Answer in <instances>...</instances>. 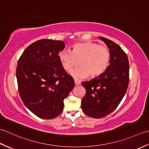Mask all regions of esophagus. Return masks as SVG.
Instances as JSON below:
<instances>
[{
  "instance_id": "obj_1",
  "label": "esophagus",
  "mask_w": 149,
  "mask_h": 149,
  "mask_svg": "<svg viewBox=\"0 0 149 149\" xmlns=\"http://www.w3.org/2000/svg\"><path fill=\"white\" fill-rule=\"evenodd\" d=\"M74 83H75V84L76 85V86H78V85H80L81 84V82L79 81L76 80V79L74 80Z\"/></svg>"
}]
</instances>
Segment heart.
Masks as SVG:
<instances>
[{
  "mask_svg": "<svg viewBox=\"0 0 149 149\" xmlns=\"http://www.w3.org/2000/svg\"><path fill=\"white\" fill-rule=\"evenodd\" d=\"M58 58L63 68L67 72L80 61L81 66L70 72L74 77L83 79L90 75L91 78H95L107 69L110 61V52L106 46L88 42L74 44L72 52L68 50H61Z\"/></svg>",
  "mask_w": 149,
  "mask_h": 149,
  "instance_id": "b5f03b06",
  "label": "heart"
}]
</instances>
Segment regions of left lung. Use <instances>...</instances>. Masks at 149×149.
<instances>
[{"label": "left lung", "instance_id": "left-lung-1", "mask_svg": "<svg viewBox=\"0 0 149 149\" xmlns=\"http://www.w3.org/2000/svg\"><path fill=\"white\" fill-rule=\"evenodd\" d=\"M108 47L110 65L99 77L81 83L86 94L81 101L84 113L90 117L101 118L115 110L127 91L129 81L127 56L118 44L99 37Z\"/></svg>", "mask_w": 149, "mask_h": 149}]
</instances>
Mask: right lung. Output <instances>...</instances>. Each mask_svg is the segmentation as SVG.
<instances>
[{"mask_svg": "<svg viewBox=\"0 0 149 149\" xmlns=\"http://www.w3.org/2000/svg\"><path fill=\"white\" fill-rule=\"evenodd\" d=\"M63 41L42 39L27 47L19 58L17 75L19 95L28 109L43 119H52L63 110V100L74 87V79L58 58Z\"/></svg>", "mask_w": 149, "mask_h": 149, "instance_id": "right-lung-1", "label": "right lung"}]
</instances>
